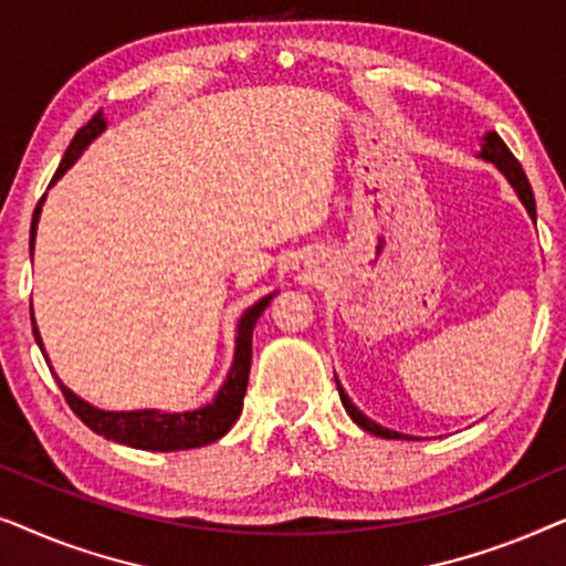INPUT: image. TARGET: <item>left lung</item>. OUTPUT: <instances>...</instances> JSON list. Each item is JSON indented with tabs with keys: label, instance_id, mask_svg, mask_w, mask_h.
<instances>
[{
	"label": "left lung",
	"instance_id": "obj_1",
	"mask_svg": "<svg viewBox=\"0 0 566 566\" xmlns=\"http://www.w3.org/2000/svg\"><path fill=\"white\" fill-rule=\"evenodd\" d=\"M479 157H482L484 161H492V165L497 167L500 172L507 177V182L513 185V190L517 192V198H521V203L525 206V211H528L531 219L536 221V200H533V190H531L528 177H525L523 167H521V161H517V159L513 157V151L507 149V144L502 142V138H500L497 134H494V130H490V134H486V136L482 138V151H479ZM335 381H337V376H335ZM337 391H339V399H343L345 412L353 417V422L358 424V428L368 430L370 436H378V438H389V440H412L409 436H401V432H397V430L381 428V424H376L374 420H368V417L363 415L360 409L353 405L350 397H347L343 386H339V381H337Z\"/></svg>",
	"mask_w": 566,
	"mask_h": 566
}]
</instances>
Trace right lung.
I'll list each match as a JSON object with an SVG mask.
<instances>
[{"label":"right lung","instance_id":"obj_1","mask_svg":"<svg viewBox=\"0 0 566 566\" xmlns=\"http://www.w3.org/2000/svg\"><path fill=\"white\" fill-rule=\"evenodd\" d=\"M105 126L107 120L103 118V113H95L87 126L76 130V136L72 138V144H69V149L64 154V159H61L51 185L82 157V151L87 149L99 134H103ZM43 200L45 196L38 200L33 223H30V254H33V247H35V231H38V219H41ZM273 296L275 293L260 298L258 304L247 308L242 319H239L234 363H231L227 381H223L211 405L192 409V412H175V415L159 412V409L105 412V409H97L92 407L90 401L80 399L72 389H69V386L59 381L61 394H64L66 405L72 407V412L80 417L92 432H97V436H103L107 440H115V443L142 448V451H188V448H200V446L213 443V440L227 436L231 424L239 420V415H242L247 381H250V366H252V332H254V324L260 319V314L265 312ZM33 335H35L38 347H41L45 363H49V355L43 350V339H41V332L35 327V319H33Z\"/></svg>","mask_w":566,"mask_h":566}]
</instances>
